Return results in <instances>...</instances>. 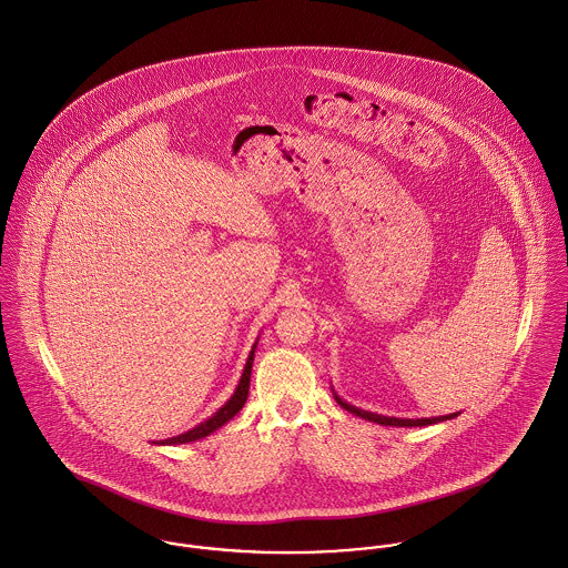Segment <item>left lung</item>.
Returning <instances> with one entry per match:
<instances>
[{
    "mask_svg": "<svg viewBox=\"0 0 568 568\" xmlns=\"http://www.w3.org/2000/svg\"><path fill=\"white\" fill-rule=\"evenodd\" d=\"M335 394V392H333ZM335 400L346 409V412H351V414H355V416H359V418H366V420H371V423H377V425H385V427H425V425H436V423H442V420H450V418H455L457 414H448V416H438V418H392V416H381V414H375V412H366V409H359V407H355V405H348L346 400H342L337 394H335Z\"/></svg>",
    "mask_w": 568,
    "mask_h": 568,
    "instance_id": "8db88e82",
    "label": "left lung"
}]
</instances>
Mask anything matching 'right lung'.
I'll use <instances>...</instances> for the list:
<instances>
[{
    "label": "right lung",
    "mask_w": 568,
    "mask_h": 568,
    "mask_svg": "<svg viewBox=\"0 0 568 568\" xmlns=\"http://www.w3.org/2000/svg\"><path fill=\"white\" fill-rule=\"evenodd\" d=\"M254 348H256V342H254L253 351H251V355H248V362H246V366H244V375L240 378V383H237V389H235V394L211 416V418H206L204 423H200V425H195L193 429L190 432H185V434H181V436H174V438H168V440L156 442V444H185V442H195L200 440V438H204V436H209V434H213V432H217L222 425H226L242 407H244V403H246V398H248V387H251V373H253V362H254Z\"/></svg>",
    "instance_id": "obj_1"
}]
</instances>
